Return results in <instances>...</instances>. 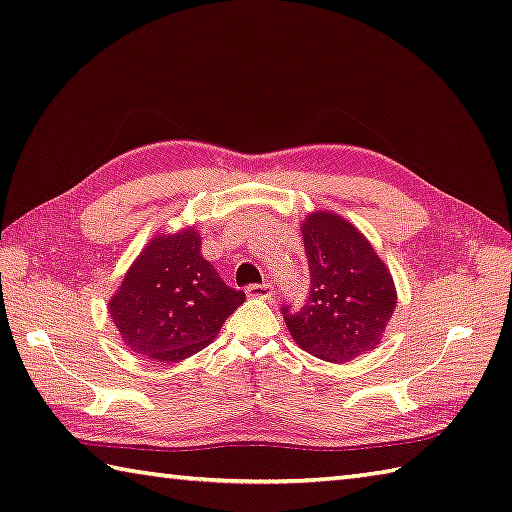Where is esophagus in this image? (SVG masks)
Returning <instances> with one entry per match:
<instances>
[{
	"label": "esophagus",
	"instance_id": "34e87169",
	"mask_svg": "<svg viewBox=\"0 0 512 512\" xmlns=\"http://www.w3.org/2000/svg\"><path fill=\"white\" fill-rule=\"evenodd\" d=\"M247 296L252 298H263V301H272V285H249L247 287Z\"/></svg>",
	"mask_w": 512,
	"mask_h": 512
}]
</instances>
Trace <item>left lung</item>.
Here are the masks:
<instances>
[{"mask_svg":"<svg viewBox=\"0 0 512 512\" xmlns=\"http://www.w3.org/2000/svg\"><path fill=\"white\" fill-rule=\"evenodd\" d=\"M310 294L301 310L283 307L298 347L330 363L374 350L397 307L388 265L370 240L334 211H314L301 223Z\"/></svg>","mask_w":512,"mask_h":512,"instance_id":"left-lung-1","label":"left lung"}]
</instances>
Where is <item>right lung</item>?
Wrapping results in <instances>:
<instances>
[{
    "mask_svg": "<svg viewBox=\"0 0 512 512\" xmlns=\"http://www.w3.org/2000/svg\"><path fill=\"white\" fill-rule=\"evenodd\" d=\"M245 292L227 287L200 254V234L185 227L153 236L109 298L122 343L140 356L178 363L216 339Z\"/></svg>",
    "mask_w": 512,
    "mask_h": 512,
    "instance_id": "obj_1",
    "label": "right lung"
}]
</instances>
